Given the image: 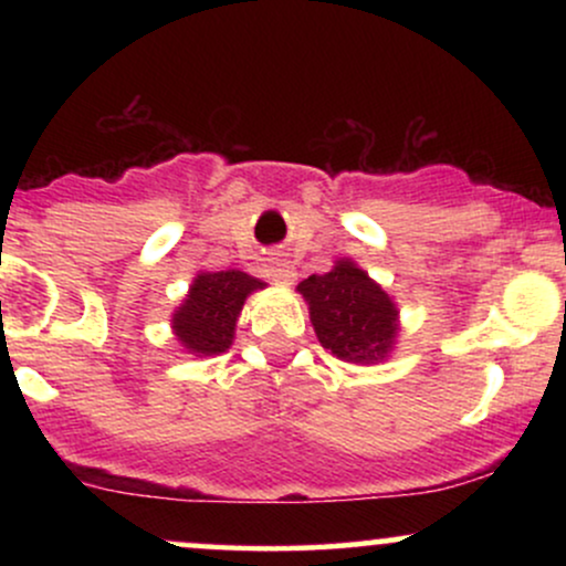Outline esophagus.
<instances>
[{
  "label": "esophagus",
  "instance_id": "obj_1",
  "mask_svg": "<svg viewBox=\"0 0 566 566\" xmlns=\"http://www.w3.org/2000/svg\"><path fill=\"white\" fill-rule=\"evenodd\" d=\"M271 279H274L276 284H282V287H290L292 282H295V265H290L287 261H279L276 265H271Z\"/></svg>",
  "mask_w": 566,
  "mask_h": 566
}]
</instances>
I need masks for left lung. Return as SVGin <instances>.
<instances>
[{
	"label": "left lung",
	"instance_id": "obj_1",
	"mask_svg": "<svg viewBox=\"0 0 566 566\" xmlns=\"http://www.w3.org/2000/svg\"><path fill=\"white\" fill-rule=\"evenodd\" d=\"M297 292L308 303L316 337L337 359L375 365L391 354L399 308L354 261L343 258L327 274L303 279Z\"/></svg>",
	"mask_w": 566,
	"mask_h": 566
}]
</instances>
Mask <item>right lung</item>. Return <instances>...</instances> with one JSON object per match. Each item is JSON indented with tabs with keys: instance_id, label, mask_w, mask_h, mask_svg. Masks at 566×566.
Listing matches in <instances>:
<instances>
[{
	"instance_id": "1",
	"label": "right lung",
	"mask_w": 566,
	"mask_h": 566,
	"mask_svg": "<svg viewBox=\"0 0 566 566\" xmlns=\"http://www.w3.org/2000/svg\"><path fill=\"white\" fill-rule=\"evenodd\" d=\"M263 287L261 279L237 269L201 271L172 314V333L180 346L193 356H218L229 350L244 301Z\"/></svg>"
}]
</instances>
